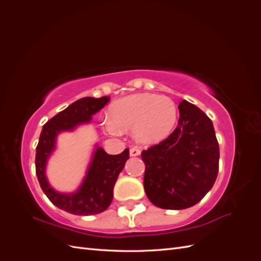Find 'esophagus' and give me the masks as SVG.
<instances>
[{
  "instance_id": "1",
  "label": "esophagus",
  "mask_w": 261,
  "mask_h": 261,
  "mask_svg": "<svg viewBox=\"0 0 261 261\" xmlns=\"http://www.w3.org/2000/svg\"><path fill=\"white\" fill-rule=\"evenodd\" d=\"M129 154H130V156L139 155V154H140V150H139L137 147H132V148L129 149Z\"/></svg>"
}]
</instances>
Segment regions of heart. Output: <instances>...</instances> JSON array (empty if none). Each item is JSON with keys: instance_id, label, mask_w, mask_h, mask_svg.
<instances>
[{"instance_id": "b5f03b06", "label": "heart", "mask_w": 261, "mask_h": 261, "mask_svg": "<svg viewBox=\"0 0 261 261\" xmlns=\"http://www.w3.org/2000/svg\"><path fill=\"white\" fill-rule=\"evenodd\" d=\"M110 114L111 117L102 121V127L110 135L133 129L134 138L139 143L155 144L174 128L177 109L167 96L136 93L115 101Z\"/></svg>"}]
</instances>
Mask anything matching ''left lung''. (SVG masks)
I'll list each match as a JSON object with an SVG mask.
<instances>
[{
  "label": "left lung",
  "instance_id": "left-lung-1",
  "mask_svg": "<svg viewBox=\"0 0 261 261\" xmlns=\"http://www.w3.org/2000/svg\"><path fill=\"white\" fill-rule=\"evenodd\" d=\"M178 125L171 135L141 152L148 199L162 209L180 210L198 203L212 188L220 150L210 118L183 100Z\"/></svg>",
  "mask_w": 261,
  "mask_h": 261
}]
</instances>
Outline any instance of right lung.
I'll use <instances>...</instances> for the list:
<instances>
[{
  "mask_svg": "<svg viewBox=\"0 0 261 261\" xmlns=\"http://www.w3.org/2000/svg\"><path fill=\"white\" fill-rule=\"evenodd\" d=\"M110 98L86 97L75 101L46 122L36 148V174L43 193L58 208L76 216H92L108 209L113 199L115 181L129 158L126 148L120 154H108L97 146L83 184L75 193H59L50 186L45 176L46 161L55 149L59 133L73 130L76 126L89 123L91 116L103 108Z\"/></svg>",
  "mask_w": 261,
  "mask_h": 261,
  "instance_id": "right-lung-1",
  "label": "right lung"
}]
</instances>
